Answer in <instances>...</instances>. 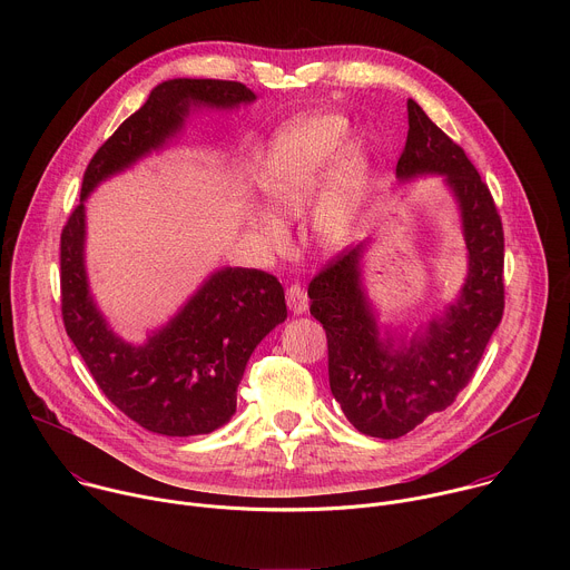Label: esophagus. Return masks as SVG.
I'll return each instance as SVG.
<instances>
[{
    "label": "esophagus",
    "mask_w": 570,
    "mask_h": 570,
    "mask_svg": "<svg viewBox=\"0 0 570 570\" xmlns=\"http://www.w3.org/2000/svg\"><path fill=\"white\" fill-rule=\"evenodd\" d=\"M286 304H288V308H291L295 315L306 313V308H308V297H306L304 288H299L297 284H293V286L286 291Z\"/></svg>",
    "instance_id": "34e87169"
}]
</instances>
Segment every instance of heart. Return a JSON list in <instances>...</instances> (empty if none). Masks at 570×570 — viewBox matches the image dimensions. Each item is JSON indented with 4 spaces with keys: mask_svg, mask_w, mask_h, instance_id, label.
Here are the masks:
<instances>
[{
    "mask_svg": "<svg viewBox=\"0 0 570 570\" xmlns=\"http://www.w3.org/2000/svg\"><path fill=\"white\" fill-rule=\"evenodd\" d=\"M341 115H306L284 126L271 141L259 171V191L279 218L311 207V227L324 248L338 250L350 240L372 178V157L363 141L348 139ZM271 214H255L253 225L271 250L284 248V227Z\"/></svg>",
    "mask_w": 570,
    "mask_h": 570,
    "instance_id": "obj_1",
    "label": "heart"
}]
</instances>
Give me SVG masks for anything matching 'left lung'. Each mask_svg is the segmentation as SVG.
<instances>
[{"instance_id":"1","label":"left lung","mask_w":570,"mask_h":570,"mask_svg":"<svg viewBox=\"0 0 570 570\" xmlns=\"http://www.w3.org/2000/svg\"><path fill=\"white\" fill-rule=\"evenodd\" d=\"M442 176L460 209L466 277L453 302L411 336L385 327L363 286L370 240L341 253L308 284L311 315L330 347V385L365 435L396 440L455 401L471 381L505 308L503 225L494 198L464 150L409 99V137L399 183Z\"/></svg>"}]
</instances>
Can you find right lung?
<instances>
[{
  "instance_id": "add662e5",
  "label": "right lung",
  "mask_w": 570,
  "mask_h": 570,
  "mask_svg": "<svg viewBox=\"0 0 570 570\" xmlns=\"http://www.w3.org/2000/svg\"><path fill=\"white\" fill-rule=\"evenodd\" d=\"M257 97L236 80L174 78L148 95L95 153L80 203L60 234V295L67 336L117 409L141 429L205 435L236 413V387L255 347L286 320L277 277L255 268H218L146 343L117 336L99 311L86 271V200L108 178L174 139L194 108L232 110Z\"/></svg>"
}]
</instances>
